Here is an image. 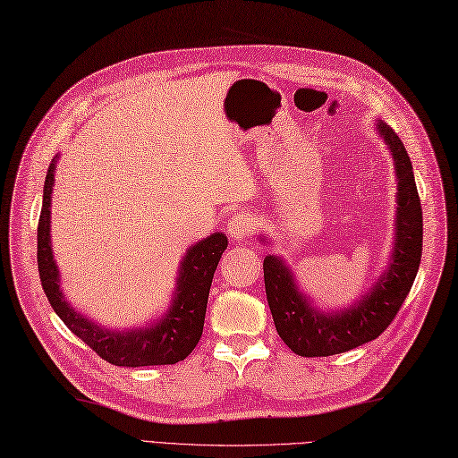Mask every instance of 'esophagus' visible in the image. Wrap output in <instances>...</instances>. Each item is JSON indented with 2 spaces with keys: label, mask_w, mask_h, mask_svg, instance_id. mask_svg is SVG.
I'll list each match as a JSON object with an SVG mask.
<instances>
[{
  "label": "esophagus",
  "mask_w": 458,
  "mask_h": 458,
  "mask_svg": "<svg viewBox=\"0 0 458 458\" xmlns=\"http://www.w3.org/2000/svg\"><path fill=\"white\" fill-rule=\"evenodd\" d=\"M255 228H257V220L250 213L233 215L226 225V232L230 233V238L236 242H243L245 238H250Z\"/></svg>",
  "instance_id": "1"
}]
</instances>
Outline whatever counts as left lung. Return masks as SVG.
Returning a JSON list of instances; mask_svg holds the SVG:
<instances>
[{"mask_svg": "<svg viewBox=\"0 0 458 458\" xmlns=\"http://www.w3.org/2000/svg\"><path fill=\"white\" fill-rule=\"evenodd\" d=\"M377 133L393 155L398 193L391 261L368 294L341 311L325 313L300 292L290 267L280 257L267 255L263 261L267 301L276 333L298 356L341 354L377 338L401 310L418 275L424 220L412 162L403 140L381 120Z\"/></svg>", "mask_w": 458, "mask_h": 458, "instance_id": "8db88e82", "label": "left lung"}]
</instances>
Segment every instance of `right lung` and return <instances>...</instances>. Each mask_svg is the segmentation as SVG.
<instances>
[{"label":"right lung","instance_id":"1","mask_svg":"<svg viewBox=\"0 0 458 458\" xmlns=\"http://www.w3.org/2000/svg\"><path fill=\"white\" fill-rule=\"evenodd\" d=\"M57 158L60 157L52 158L48 174H46L38 220V273L44 294L52 303L57 318L102 360L114 366H168V363L185 360L203 335L210 283H213L222 253L228 248V238L222 232H216L187 250L180 263V275L175 278L172 306L162 315V319L143 329H137V327L123 331L104 329L72 308L60 288V268L54 261L50 242V207Z\"/></svg>","mask_w":458,"mask_h":458}]
</instances>
